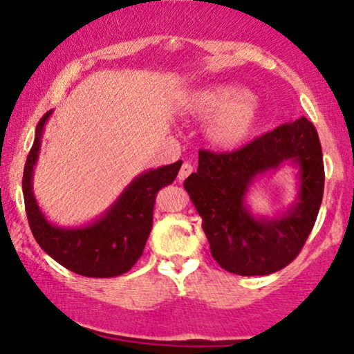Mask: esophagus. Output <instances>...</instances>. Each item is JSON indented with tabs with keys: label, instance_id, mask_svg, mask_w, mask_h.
Listing matches in <instances>:
<instances>
[{
	"label": "esophagus",
	"instance_id": "34e87169",
	"mask_svg": "<svg viewBox=\"0 0 354 354\" xmlns=\"http://www.w3.org/2000/svg\"><path fill=\"white\" fill-rule=\"evenodd\" d=\"M191 173H193V165L188 163V161H185V163H183V166H181L180 173H178V180H180V183L185 181Z\"/></svg>",
	"mask_w": 354,
	"mask_h": 354
}]
</instances>
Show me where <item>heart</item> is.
<instances>
[{
    "instance_id": "obj_1",
    "label": "heart",
    "mask_w": 354,
    "mask_h": 354,
    "mask_svg": "<svg viewBox=\"0 0 354 354\" xmlns=\"http://www.w3.org/2000/svg\"><path fill=\"white\" fill-rule=\"evenodd\" d=\"M183 108L198 120H209L206 135L218 148H239L258 124L256 101L233 84L198 89L186 98Z\"/></svg>"
}]
</instances>
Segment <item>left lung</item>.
Here are the masks:
<instances>
[{"mask_svg":"<svg viewBox=\"0 0 354 354\" xmlns=\"http://www.w3.org/2000/svg\"><path fill=\"white\" fill-rule=\"evenodd\" d=\"M290 160L300 191L286 215L254 218L244 196L256 176ZM185 189L203 218L211 254L230 273L263 276L283 270L310 236L323 200L324 166L318 131L306 118L284 123L231 153L200 149Z\"/></svg>","mask_w":354,"mask_h":354,"instance_id":"8db88e82","label":"left lung"}]
</instances>
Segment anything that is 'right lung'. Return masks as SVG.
<instances>
[{
    "instance_id": "right-lung-1",
    "label": "right lung",
    "mask_w": 354,
    "mask_h": 354,
    "mask_svg": "<svg viewBox=\"0 0 354 354\" xmlns=\"http://www.w3.org/2000/svg\"><path fill=\"white\" fill-rule=\"evenodd\" d=\"M48 111L36 124L35 143L23 173V196L31 233L41 250L66 270L88 278H113L131 270L143 254L153 228L156 193L176 180L183 161L149 169L135 178L115 205L95 223L80 228L51 225L33 194V169L38 160Z\"/></svg>"
}]
</instances>
